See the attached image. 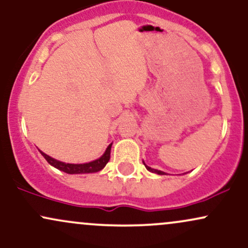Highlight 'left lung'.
<instances>
[{
    "instance_id": "left-lung-1",
    "label": "left lung",
    "mask_w": 248,
    "mask_h": 248,
    "mask_svg": "<svg viewBox=\"0 0 248 248\" xmlns=\"http://www.w3.org/2000/svg\"><path fill=\"white\" fill-rule=\"evenodd\" d=\"M144 166H146V164H144ZM146 168H147L148 170H149V171H152V172L158 173V175H164V172H163V171H161V170H156V169H153V168H150V167H148V166H146Z\"/></svg>"
}]
</instances>
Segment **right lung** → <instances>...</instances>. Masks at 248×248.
<instances>
[{
  "mask_svg": "<svg viewBox=\"0 0 248 248\" xmlns=\"http://www.w3.org/2000/svg\"><path fill=\"white\" fill-rule=\"evenodd\" d=\"M110 148H112V143L107 147L106 152H105L104 155L101 156L98 160L88 162V163L84 164H70V163H64V162L57 161L55 158L50 157L49 155L41 152V154L44 156V158L46 160L51 166H53L57 169L62 170V171L66 173H90V172H96L100 171L101 169H104L105 166L108 163L110 158Z\"/></svg>",
  "mask_w": 248,
  "mask_h": 248,
  "instance_id": "1",
  "label": "right lung"
}]
</instances>
